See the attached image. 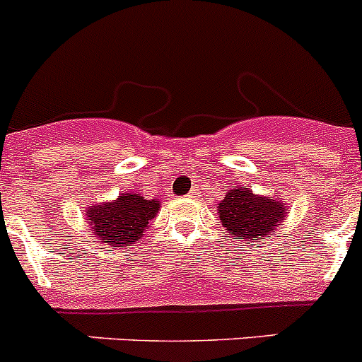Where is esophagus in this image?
Returning a JSON list of instances; mask_svg holds the SVG:
<instances>
[{
	"mask_svg": "<svg viewBox=\"0 0 362 362\" xmlns=\"http://www.w3.org/2000/svg\"><path fill=\"white\" fill-rule=\"evenodd\" d=\"M189 198H192V199H198V192H194V191H192L191 194H189Z\"/></svg>",
	"mask_w": 362,
	"mask_h": 362,
	"instance_id": "esophagus-1",
	"label": "esophagus"
}]
</instances>
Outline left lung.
Segmentation results:
<instances>
[{
  "mask_svg": "<svg viewBox=\"0 0 362 362\" xmlns=\"http://www.w3.org/2000/svg\"><path fill=\"white\" fill-rule=\"evenodd\" d=\"M219 219L228 233L249 238L259 245L262 238L274 235L276 226L283 223L286 210L281 202L252 194L247 187H233L217 206Z\"/></svg>",
  "mask_w": 362,
  "mask_h": 362,
  "instance_id": "1",
  "label": "left lung"
}]
</instances>
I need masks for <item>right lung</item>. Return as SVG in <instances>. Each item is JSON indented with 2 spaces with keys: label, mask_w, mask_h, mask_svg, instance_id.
Masks as SVG:
<instances>
[{
  "label": "right lung",
  "mask_w": 362,
  "mask_h": 362,
  "mask_svg": "<svg viewBox=\"0 0 362 362\" xmlns=\"http://www.w3.org/2000/svg\"><path fill=\"white\" fill-rule=\"evenodd\" d=\"M159 206L157 199L125 192L118 196L117 202L88 209L86 216L92 224V231L103 244L125 247L141 238L145 228H148V221L156 217Z\"/></svg>",
  "instance_id": "obj_1"
}]
</instances>
